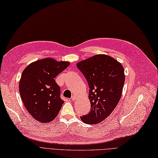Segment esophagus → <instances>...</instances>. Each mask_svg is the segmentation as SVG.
<instances>
[{"mask_svg": "<svg viewBox=\"0 0 158 158\" xmlns=\"http://www.w3.org/2000/svg\"><path fill=\"white\" fill-rule=\"evenodd\" d=\"M71 99H72V100L73 101H74V100H76V99H77V97H76L75 95H73V96H72Z\"/></svg>", "mask_w": 158, "mask_h": 158, "instance_id": "34e87169", "label": "esophagus"}]
</instances>
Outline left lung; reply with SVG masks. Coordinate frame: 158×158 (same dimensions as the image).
<instances>
[{
	"label": "left lung",
	"instance_id": "obj_1",
	"mask_svg": "<svg viewBox=\"0 0 158 158\" xmlns=\"http://www.w3.org/2000/svg\"><path fill=\"white\" fill-rule=\"evenodd\" d=\"M77 67L88 82L90 112L81 119L96 124L110 114L118 103L125 81L123 66L113 57L96 55L79 62Z\"/></svg>",
	"mask_w": 158,
	"mask_h": 158
}]
</instances>
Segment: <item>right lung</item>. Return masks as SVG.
Wrapping results in <instances>:
<instances>
[{"label":"right lung","mask_w":158,"mask_h":158,"mask_svg":"<svg viewBox=\"0 0 158 158\" xmlns=\"http://www.w3.org/2000/svg\"><path fill=\"white\" fill-rule=\"evenodd\" d=\"M70 64L45 58L35 61L23 70L19 85L22 102L27 111L41 123H49L64 103L60 88L55 78Z\"/></svg>","instance_id":"add662e5"}]
</instances>
